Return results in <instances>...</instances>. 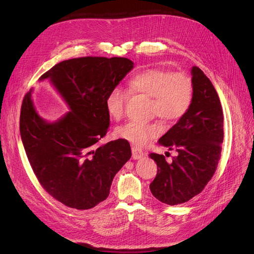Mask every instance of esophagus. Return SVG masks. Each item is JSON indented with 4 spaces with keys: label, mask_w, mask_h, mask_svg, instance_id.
<instances>
[{
    "label": "esophagus",
    "mask_w": 254,
    "mask_h": 254,
    "mask_svg": "<svg viewBox=\"0 0 254 254\" xmlns=\"http://www.w3.org/2000/svg\"><path fill=\"white\" fill-rule=\"evenodd\" d=\"M131 151H132V158L134 160H139L141 158H143V156H145V153L142 149H140L139 147H135V146H133V147L131 148Z\"/></svg>",
    "instance_id": "34e87169"
}]
</instances>
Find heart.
<instances>
[{
  "instance_id": "1",
  "label": "heart",
  "mask_w": 254,
  "mask_h": 254,
  "mask_svg": "<svg viewBox=\"0 0 254 254\" xmlns=\"http://www.w3.org/2000/svg\"><path fill=\"white\" fill-rule=\"evenodd\" d=\"M128 92L150 97V113L166 122H176L189 111L193 101V82L183 72L147 68L133 75L128 81ZM128 93L114 87L106 96V109L110 118L120 121L125 113ZM163 131L159 123L130 122L117 129V135L137 146L147 143Z\"/></svg>"
}]
</instances>
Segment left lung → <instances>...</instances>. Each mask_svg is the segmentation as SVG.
<instances>
[{
	"label": "left lung",
	"instance_id": "8db88e82",
	"mask_svg": "<svg viewBox=\"0 0 254 254\" xmlns=\"http://www.w3.org/2000/svg\"><path fill=\"white\" fill-rule=\"evenodd\" d=\"M191 82L193 101L189 111L158 142L178 155L172 163L163 155H149L158 166L150 191L170 205L184 203L201 193L216 171L224 141V114L216 90L197 66L191 67Z\"/></svg>",
	"mask_w": 254,
	"mask_h": 254
}]
</instances>
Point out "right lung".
<instances>
[{"instance_id":"1","label":"right lung","mask_w":254,"mask_h":254,"mask_svg":"<svg viewBox=\"0 0 254 254\" xmlns=\"http://www.w3.org/2000/svg\"><path fill=\"white\" fill-rule=\"evenodd\" d=\"M132 67L123 57H80L54 65L40 80H51L70 111L53 123L37 113L32 91L23 98L20 133L30 166L42 188L68 207L88 210L104 201L131 157L124 139L97 143L110 124L106 96Z\"/></svg>"}]
</instances>
